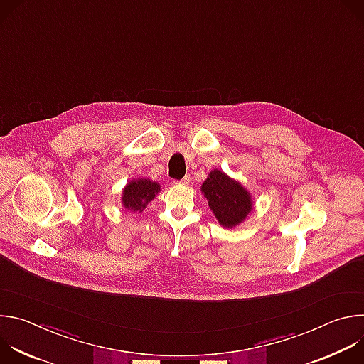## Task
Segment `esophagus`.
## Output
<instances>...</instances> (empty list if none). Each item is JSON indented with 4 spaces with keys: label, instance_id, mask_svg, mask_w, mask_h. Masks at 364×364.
I'll list each match as a JSON object with an SVG mask.
<instances>
[{
    "label": "esophagus",
    "instance_id": "esophagus-1",
    "mask_svg": "<svg viewBox=\"0 0 364 364\" xmlns=\"http://www.w3.org/2000/svg\"><path fill=\"white\" fill-rule=\"evenodd\" d=\"M177 184H184V186H187L188 183H190V176H186L184 178H181L180 181H176Z\"/></svg>",
    "mask_w": 364,
    "mask_h": 364
}]
</instances>
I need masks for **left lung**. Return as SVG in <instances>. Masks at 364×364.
<instances>
[{"instance_id":"8db88e82","label":"left lung","mask_w":364,"mask_h":364,"mask_svg":"<svg viewBox=\"0 0 364 364\" xmlns=\"http://www.w3.org/2000/svg\"><path fill=\"white\" fill-rule=\"evenodd\" d=\"M201 191L223 228L237 226L253 209L249 191L220 170L210 171L201 186Z\"/></svg>"}]
</instances>
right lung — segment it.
Segmentation results:
<instances>
[{
	"instance_id": "right-lung-1",
	"label": "right lung",
	"mask_w": 364,
	"mask_h": 364,
	"mask_svg": "<svg viewBox=\"0 0 364 364\" xmlns=\"http://www.w3.org/2000/svg\"><path fill=\"white\" fill-rule=\"evenodd\" d=\"M160 193V184L149 178L129 181L122 191V204L127 210L141 213L146 204Z\"/></svg>"
}]
</instances>
